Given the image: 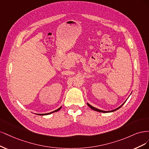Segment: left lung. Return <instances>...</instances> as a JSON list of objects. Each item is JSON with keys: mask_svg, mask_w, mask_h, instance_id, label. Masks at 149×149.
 Returning <instances> with one entry per match:
<instances>
[{"mask_svg": "<svg viewBox=\"0 0 149 149\" xmlns=\"http://www.w3.org/2000/svg\"><path fill=\"white\" fill-rule=\"evenodd\" d=\"M126 102V100L125 101V102H124V103H123V104H122L121 106H120L119 107H118V108H117L116 109H113V110H111V111H103V110H101V109H97V108H95V107H92V105H90V104H88V103H87V105L88 106L91 108V109H92L93 110H95V111H98V112H100V113H111V112H113V111H116V110H117V109H119L120 108H121L123 105L124 104V103H125Z\"/></svg>", "mask_w": 149, "mask_h": 149, "instance_id": "8db88e82", "label": "left lung"}]
</instances>
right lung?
I'll return each instance as SVG.
<instances>
[{"label": "right lung", "mask_w": 149, "mask_h": 149, "mask_svg": "<svg viewBox=\"0 0 149 149\" xmlns=\"http://www.w3.org/2000/svg\"><path fill=\"white\" fill-rule=\"evenodd\" d=\"M61 107H61L59 108H58V109H57L55 110V111H52V112H51V113H46V114H38V115H47V114H51V113H54V112H56V111H58L59 110H60V109H61Z\"/></svg>", "instance_id": "right-lung-1"}]
</instances>
